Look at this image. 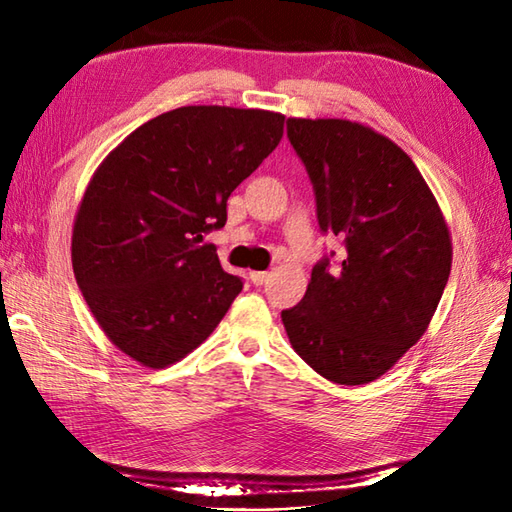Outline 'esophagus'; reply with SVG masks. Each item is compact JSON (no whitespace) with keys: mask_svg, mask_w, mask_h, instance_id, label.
<instances>
[{"mask_svg":"<svg viewBox=\"0 0 512 512\" xmlns=\"http://www.w3.org/2000/svg\"><path fill=\"white\" fill-rule=\"evenodd\" d=\"M268 279H270V273H266V270H255V273H250V281H253L255 286H264Z\"/></svg>","mask_w":512,"mask_h":512,"instance_id":"1","label":"esophagus"}]
</instances>
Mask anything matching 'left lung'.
<instances>
[{
    "mask_svg": "<svg viewBox=\"0 0 512 512\" xmlns=\"http://www.w3.org/2000/svg\"><path fill=\"white\" fill-rule=\"evenodd\" d=\"M288 140L312 182L323 235L345 255L314 264L306 295L281 321L295 352L339 385L383 376L416 345L451 273L440 206L389 138L341 118H288Z\"/></svg>",
    "mask_w": 512,
    "mask_h": 512,
    "instance_id": "obj_1",
    "label": "left lung"
}]
</instances>
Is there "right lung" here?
I'll use <instances>...</instances> for the list:
<instances>
[{
	"mask_svg": "<svg viewBox=\"0 0 512 512\" xmlns=\"http://www.w3.org/2000/svg\"><path fill=\"white\" fill-rule=\"evenodd\" d=\"M284 136V116L178 107L129 134L85 189L72 266L118 350L167 367L222 321L244 281L202 237L226 224L228 195Z\"/></svg>",
	"mask_w": 512,
	"mask_h": 512,
	"instance_id": "add662e5",
	"label": "right lung"
}]
</instances>
